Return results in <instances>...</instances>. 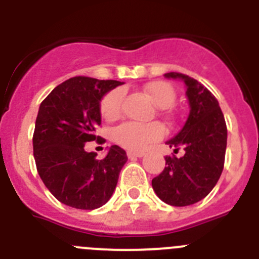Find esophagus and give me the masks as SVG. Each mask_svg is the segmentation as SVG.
I'll return each mask as SVG.
<instances>
[{
    "label": "esophagus",
    "mask_w": 259,
    "mask_h": 259,
    "mask_svg": "<svg viewBox=\"0 0 259 259\" xmlns=\"http://www.w3.org/2000/svg\"><path fill=\"white\" fill-rule=\"evenodd\" d=\"M145 155L144 152H132V150H128L127 152V157L128 158H141Z\"/></svg>",
    "instance_id": "1"
}]
</instances>
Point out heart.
<instances>
[{
  "instance_id": "obj_1",
  "label": "heart",
  "mask_w": 259,
  "mask_h": 259,
  "mask_svg": "<svg viewBox=\"0 0 259 259\" xmlns=\"http://www.w3.org/2000/svg\"><path fill=\"white\" fill-rule=\"evenodd\" d=\"M144 92L161 109L171 107L175 102L176 93L174 87L163 80H157L144 87ZM123 91L115 88L107 92L100 102V111L106 120H114L122 114ZM163 136V128L158 123L141 124L136 122H125L113 130V139L118 145L132 152H141L150 144Z\"/></svg>"
}]
</instances>
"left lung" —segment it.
Returning <instances> with one entry per match:
<instances>
[{
	"label": "left lung",
	"instance_id": "8db88e82",
	"mask_svg": "<svg viewBox=\"0 0 259 259\" xmlns=\"http://www.w3.org/2000/svg\"><path fill=\"white\" fill-rule=\"evenodd\" d=\"M164 76L184 80L191 111L182 131L167 141L175 154L183 147L185 154L166 155V167L152 185L163 202L188 206L206 197L221 178L227 125L218 100L206 87L180 72H167Z\"/></svg>",
	"mask_w": 259,
	"mask_h": 259
}]
</instances>
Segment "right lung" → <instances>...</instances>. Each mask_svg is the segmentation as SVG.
Segmentation results:
<instances>
[{"mask_svg": "<svg viewBox=\"0 0 259 259\" xmlns=\"http://www.w3.org/2000/svg\"><path fill=\"white\" fill-rule=\"evenodd\" d=\"M116 80L75 76L57 85L41 102L33 132V157L45 187L62 203L81 210L102 206L111 197L119 172L127 162L118 145L106 157L84 150L100 139V101Z\"/></svg>", "mask_w": 259, "mask_h": 259, "instance_id": "add662e5", "label": "right lung"}]
</instances>
